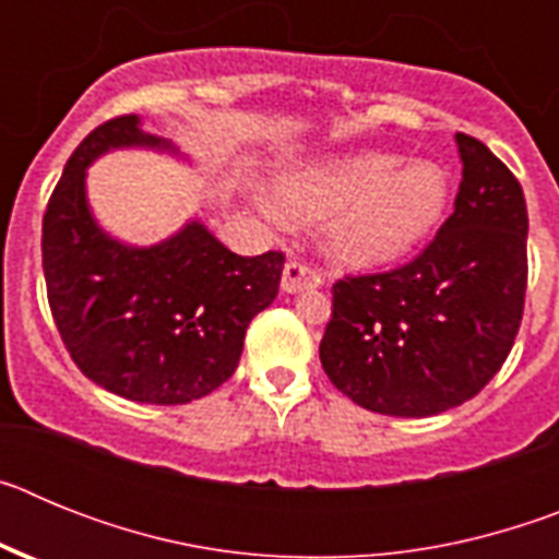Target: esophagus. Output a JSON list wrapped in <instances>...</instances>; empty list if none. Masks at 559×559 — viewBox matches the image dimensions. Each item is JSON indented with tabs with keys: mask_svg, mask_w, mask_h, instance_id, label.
<instances>
[{
	"mask_svg": "<svg viewBox=\"0 0 559 559\" xmlns=\"http://www.w3.org/2000/svg\"><path fill=\"white\" fill-rule=\"evenodd\" d=\"M324 283L322 271L313 269L305 260H288L283 271V290L285 294H299V290L319 288Z\"/></svg>",
	"mask_w": 559,
	"mask_h": 559,
	"instance_id": "1",
	"label": "esophagus"
}]
</instances>
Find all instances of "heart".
I'll use <instances>...</instances> for the list:
<instances>
[{"label": "heart", "instance_id": "obj_1", "mask_svg": "<svg viewBox=\"0 0 559 559\" xmlns=\"http://www.w3.org/2000/svg\"><path fill=\"white\" fill-rule=\"evenodd\" d=\"M280 199L302 218H328V246L353 269L406 257L439 226L451 201L448 173L433 162L400 167L397 153L364 151L280 176ZM271 215L276 210L271 206Z\"/></svg>", "mask_w": 559, "mask_h": 559}]
</instances>
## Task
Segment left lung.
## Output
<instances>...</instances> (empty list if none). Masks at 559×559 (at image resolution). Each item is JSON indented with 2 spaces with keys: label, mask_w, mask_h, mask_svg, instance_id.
I'll use <instances>...</instances> for the list:
<instances>
[{
  "label": "left lung",
  "mask_w": 559,
  "mask_h": 559,
  "mask_svg": "<svg viewBox=\"0 0 559 559\" xmlns=\"http://www.w3.org/2000/svg\"><path fill=\"white\" fill-rule=\"evenodd\" d=\"M453 215L406 265L344 276L319 358L338 392L389 417H431L476 397L515 344L530 215L512 170L456 133Z\"/></svg>",
  "instance_id": "1"
}]
</instances>
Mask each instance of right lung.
<instances>
[{"mask_svg": "<svg viewBox=\"0 0 559 559\" xmlns=\"http://www.w3.org/2000/svg\"><path fill=\"white\" fill-rule=\"evenodd\" d=\"M131 145L170 151L122 114L69 156L41 226L47 299L88 380L136 403L181 406L235 374L246 328L276 299L285 254L240 257L199 221L151 249L117 243L88 212L86 167Z\"/></svg>", "mask_w": 559, "mask_h": 559, "instance_id": "add662e5", "label": "right lung"}]
</instances>
